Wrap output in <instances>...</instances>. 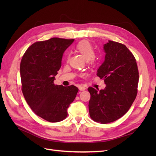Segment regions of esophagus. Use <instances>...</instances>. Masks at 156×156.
I'll list each match as a JSON object with an SVG mask.
<instances>
[{"instance_id": "34e87169", "label": "esophagus", "mask_w": 156, "mask_h": 156, "mask_svg": "<svg viewBox=\"0 0 156 156\" xmlns=\"http://www.w3.org/2000/svg\"><path fill=\"white\" fill-rule=\"evenodd\" d=\"M78 88H79L80 91H84V90H85V89H86L85 87H82V86H80L78 87Z\"/></svg>"}]
</instances>
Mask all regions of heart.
I'll list each match as a JSON object with an SVG mask.
<instances>
[{"label":"heart","instance_id":"b5f03b06","mask_svg":"<svg viewBox=\"0 0 156 156\" xmlns=\"http://www.w3.org/2000/svg\"><path fill=\"white\" fill-rule=\"evenodd\" d=\"M78 51L83 55L86 61L93 59L95 53L92 45L88 41H81L76 45Z\"/></svg>","mask_w":156,"mask_h":156}]
</instances>
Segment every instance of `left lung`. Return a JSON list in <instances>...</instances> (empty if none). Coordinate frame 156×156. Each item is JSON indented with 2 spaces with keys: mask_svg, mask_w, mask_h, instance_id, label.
<instances>
[{
  "mask_svg": "<svg viewBox=\"0 0 156 156\" xmlns=\"http://www.w3.org/2000/svg\"><path fill=\"white\" fill-rule=\"evenodd\" d=\"M104 61L97 75L106 87L97 90L89 87L90 118L107 124L121 118L134 102L138 83V70L135 57L123 44L109 40L103 45Z\"/></svg>",
  "mask_w": 156,
  "mask_h": 156,
  "instance_id": "8db88e82",
  "label": "left lung"
}]
</instances>
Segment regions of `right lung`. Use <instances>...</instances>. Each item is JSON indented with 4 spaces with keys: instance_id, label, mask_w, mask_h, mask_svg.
<instances>
[{
    "instance_id": "add662e5",
    "label": "right lung",
    "mask_w": 156,
    "mask_h": 156,
    "mask_svg": "<svg viewBox=\"0 0 156 156\" xmlns=\"http://www.w3.org/2000/svg\"><path fill=\"white\" fill-rule=\"evenodd\" d=\"M74 39L52 38L32 44L20 64L22 92L27 102L37 116L55 122L68 115L78 88L54 83L61 66L62 55Z\"/></svg>"
}]
</instances>
